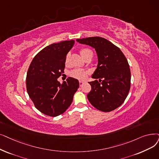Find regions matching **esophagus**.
<instances>
[{"label":"esophagus","instance_id":"obj_1","mask_svg":"<svg viewBox=\"0 0 159 159\" xmlns=\"http://www.w3.org/2000/svg\"><path fill=\"white\" fill-rule=\"evenodd\" d=\"M84 84V82L83 81H79V84H80V86H82V85H83Z\"/></svg>","mask_w":159,"mask_h":159}]
</instances>
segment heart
I'll return each instance as SVG.
<instances>
[{
  "instance_id": "obj_1",
  "label": "heart",
  "mask_w": 159,
  "mask_h": 159,
  "mask_svg": "<svg viewBox=\"0 0 159 159\" xmlns=\"http://www.w3.org/2000/svg\"><path fill=\"white\" fill-rule=\"evenodd\" d=\"M80 52L81 55L86 60L88 59H92L93 57V52L92 49H89V48H82V49H80ZM70 61V54H67L66 60H65V62L66 64H67ZM87 71L81 70V69H75V70H73L70 73V75L72 77L77 79L79 80H84L87 77Z\"/></svg>"
}]
</instances>
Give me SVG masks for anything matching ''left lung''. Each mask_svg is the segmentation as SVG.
<instances>
[{
	"label": "left lung",
	"instance_id": "8db88e82",
	"mask_svg": "<svg viewBox=\"0 0 159 159\" xmlns=\"http://www.w3.org/2000/svg\"><path fill=\"white\" fill-rule=\"evenodd\" d=\"M81 44L93 47L98 65L92 75L98 79L89 82L92 90L87 95L89 102L102 112H110L125 101L130 88V71L128 61L121 51L101 37L77 39Z\"/></svg>",
	"mask_w": 159,
	"mask_h": 159
}]
</instances>
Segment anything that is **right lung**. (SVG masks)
Returning a JSON list of instances; mask_svg holds the SVG:
<instances>
[{
	"label": "right lung",
	"instance_id": "add662e5",
	"mask_svg": "<svg viewBox=\"0 0 159 159\" xmlns=\"http://www.w3.org/2000/svg\"><path fill=\"white\" fill-rule=\"evenodd\" d=\"M74 43L71 39L47 46L33 58L27 71V92L35 107L47 116L62 114L79 88L74 78L69 77L62 84L57 80L64 73L66 57Z\"/></svg>",
	"mask_w": 159,
	"mask_h": 159
}]
</instances>
